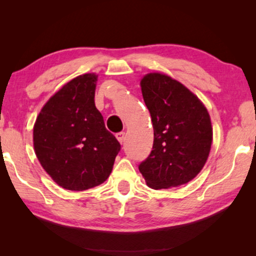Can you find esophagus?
<instances>
[{"instance_id": "1", "label": "esophagus", "mask_w": 256, "mask_h": 256, "mask_svg": "<svg viewBox=\"0 0 256 256\" xmlns=\"http://www.w3.org/2000/svg\"><path fill=\"white\" fill-rule=\"evenodd\" d=\"M116 138L120 141V144H123L124 140H125V133L124 132H120V133H116Z\"/></svg>"}]
</instances>
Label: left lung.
<instances>
[{
    "label": "left lung",
    "mask_w": 256,
    "mask_h": 256,
    "mask_svg": "<svg viewBox=\"0 0 256 256\" xmlns=\"http://www.w3.org/2000/svg\"><path fill=\"white\" fill-rule=\"evenodd\" d=\"M141 90L152 120L154 146L138 170L154 190L188 183L209 157V112L185 86L162 73L146 74Z\"/></svg>",
    "instance_id": "left-lung-1"
}]
</instances>
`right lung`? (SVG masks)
I'll use <instances>...</instances> for the list:
<instances>
[{
  "label": "right lung",
  "mask_w": 256,
  "mask_h": 256,
  "mask_svg": "<svg viewBox=\"0 0 256 256\" xmlns=\"http://www.w3.org/2000/svg\"><path fill=\"white\" fill-rule=\"evenodd\" d=\"M96 82L94 73L68 82L42 108L34 126L38 160L66 190H84L104 183L120 150L94 106Z\"/></svg>",
  "instance_id": "obj_1"
}]
</instances>
